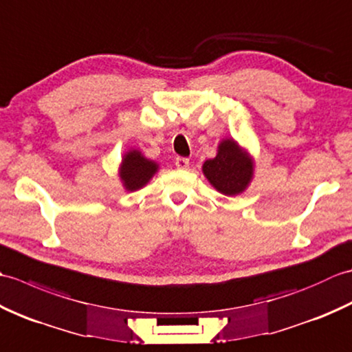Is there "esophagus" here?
Instances as JSON below:
<instances>
[{"mask_svg":"<svg viewBox=\"0 0 352 352\" xmlns=\"http://www.w3.org/2000/svg\"><path fill=\"white\" fill-rule=\"evenodd\" d=\"M175 166L178 169H188L189 168V159H186V157H177Z\"/></svg>","mask_w":352,"mask_h":352,"instance_id":"34e87169","label":"esophagus"}]
</instances>
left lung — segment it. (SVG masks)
Here are the masks:
<instances>
[{"mask_svg":"<svg viewBox=\"0 0 352 352\" xmlns=\"http://www.w3.org/2000/svg\"><path fill=\"white\" fill-rule=\"evenodd\" d=\"M203 172L213 188L227 197L242 193L252 178L254 163L233 139L222 140L214 159L206 160Z\"/></svg>","mask_w":352,"mask_h":352,"instance_id":"obj_1","label":"left lung"}]
</instances>
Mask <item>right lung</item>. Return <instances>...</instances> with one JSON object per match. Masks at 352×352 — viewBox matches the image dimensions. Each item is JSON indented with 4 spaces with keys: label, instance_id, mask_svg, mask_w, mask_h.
Segmentation results:
<instances>
[{
    "label": "right lung",
    "instance_id": "obj_1",
    "mask_svg": "<svg viewBox=\"0 0 352 352\" xmlns=\"http://www.w3.org/2000/svg\"><path fill=\"white\" fill-rule=\"evenodd\" d=\"M159 164L153 160L145 159L138 149H133L124 155V160L119 169V177L125 186L126 190L134 192L144 188L151 180L157 172Z\"/></svg>",
    "mask_w": 352,
    "mask_h": 352
}]
</instances>
